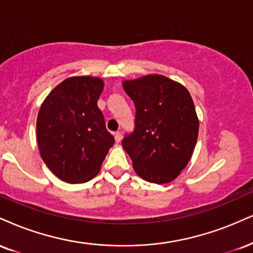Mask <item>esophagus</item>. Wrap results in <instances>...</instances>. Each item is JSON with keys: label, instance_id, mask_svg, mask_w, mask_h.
I'll use <instances>...</instances> for the list:
<instances>
[{"label": "esophagus", "instance_id": "obj_1", "mask_svg": "<svg viewBox=\"0 0 253 253\" xmlns=\"http://www.w3.org/2000/svg\"><path fill=\"white\" fill-rule=\"evenodd\" d=\"M114 138H115V141L117 142H120L121 141V138H123V135H121V132H115L114 133Z\"/></svg>", "mask_w": 253, "mask_h": 253}]
</instances>
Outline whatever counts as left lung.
<instances>
[{"label": "left lung", "instance_id": "obj_1", "mask_svg": "<svg viewBox=\"0 0 253 253\" xmlns=\"http://www.w3.org/2000/svg\"><path fill=\"white\" fill-rule=\"evenodd\" d=\"M123 84L136 109L134 129L123 139L134 171L154 184L174 180L190 161L198 139L192 97L182 84L158 74Z\"/></svg>", "mask_w": 253, "mask_h": 253}]
</instances>
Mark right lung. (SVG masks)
<instances>
[{"mask_svg":"<svg viewBox=\"0 0 253 253\" xmlns=\"http://www.w3.org/2000/svg\"><path fill=\"white\" fill-rule=\"evenodd\" d=\"M102 89L101 79H66L40 108L36 124L40 154L61 180L71 184L90 180L114 144L97 107Z\"/></svg>","mask_w":253,"mask_h":253,"instance_id":"right-lung-1","label":"right lung"}]
</instances>
